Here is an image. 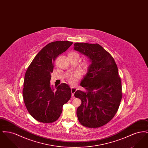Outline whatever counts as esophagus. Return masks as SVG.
<instances>
[{"instance_id": "34e87169", "label": "esophagus", "mask_w": 148, "mask_h": 148, "mask_svg": "<svg viewBox=\"0 0 148 148\" xmlns=\"http://www.w3.org/2000/svg\"><path fill=\"white\" fill-rule=\"evenodd\" d=\"M77 91V89L74 87L71 86V95L74 96V93Z\"/></svg>"}]
</instances>
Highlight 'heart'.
I'll use <instances>...</instances> for the list:
<instances>
[{
	"mask_svg": "<svg viewBox=\"0 0 148 148\" xmlns=\"http://www.w3.org/2000/svg\"><path fill=\"white\" fill-rule=\"evenodd\" d=\"M69 56H78V54L75 52H71V53H69ZM79 76H80V75L79 73H74V74L71 75L68 78V81L71 84H76L77 83L78 78L79 77Z\"/></svg>",
	"mask_w": 148,
	"mask_h": 148,
	"instance_id": "obj_1",
	"label": "heart"
}]
</instances>
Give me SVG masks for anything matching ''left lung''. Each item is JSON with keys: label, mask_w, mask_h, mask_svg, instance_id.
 Returning <instances> with one entry per match:
<instances>
[{"label": "left lung", "mask_w": 148, "mask_h": 148, "mask_svg": "<svg viewBox=\"0 0 148 148\" xmlns=\"http://www.w3.org/2000/svg\"><path fill=\"white\" fill-rule=\"evenodd\" d=\"M74 49L90 62L80 83L86 91L77 90L74 94L82 101L77 110V118L85 127L103 126L115 116L122 98L117 65L112 56L98 44L75 42Z\"/></svg>", "instance_id": "1"}]
</instances>
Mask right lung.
<instances>
[{"label":"right lung","instance_id":"right-lung-1","mask_svg":"<svg viewBox=\"0 0 148 148\" xmlns=\"http://www.w3.org/2000/svg\"><path fill=\"white\" fill-rule=\"evenodd\" d=\"M72 44L69 41L49 43L37 54L25 73L23 99L29 114L39 122L56 121L62 114L64 104L71 99L68 85L62 83L54 90L50 81L55 60Z\"/></svg>","mask_w":148,"mask_h":148}]
</instances>
